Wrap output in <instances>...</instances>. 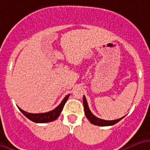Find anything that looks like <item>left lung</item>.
<instances>
[{
  "label": "left lung",
  "instance_id": "left-lung-1",
  "mask_svg": "<svg viewBox=\"0 0 150 150\" xmlns=\"http://www.w3.org/2000/svg\"><path fill=\"white\" fill-rule=\"evenodd\" d=\"M83 104H84V114L87 117V119L89 120V122L92 123V124L96 125V126H100V127H108V126H112V125H115V123H117L118 122H119L121 119H122L124 118V116L120 118V119H115V120H104V119H101L100 118H97L96 116H95L91 112L89 108H88V105L87 100H86V98L84 96L83 97Z\"/></svg>",
  "mask_w": 150,
  "mask_h": 150
}]
</instances>
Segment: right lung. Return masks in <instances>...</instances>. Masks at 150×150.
Wrapping results in <instances>:
<instances>
[{
	"mask_svg": "<svg viewBox=\"0 0 150 150\" xmlns=\"http://www.w3.org/2000/svg\"><path fill=\"white\" fill-rule=\"evenodd\" d=\"M69 96V94L66 96V97L63 99L62 101L61 102L60 104L57 108H55L52 111H48V112H45V113H29V112H27V111H23L21 108H20L19 107H18V108H19V110L28 119H29L34 122H37V123H46V122H52V121H54L55 119H58V116L60 115L61 112L62 111L64 105H65V103H66V101L68 100Z\"/></svg>",
	"mask_w": 150,
	"mask_h": 150,
	"instance_id": "right-lung-1",
	"label": "right lung"
}]
</instances>
